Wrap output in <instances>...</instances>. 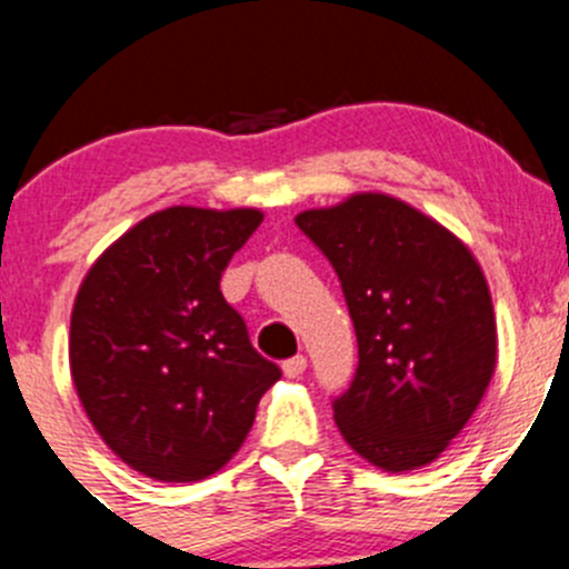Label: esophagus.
<instances>
[{
  "label": "esophagus",
  "instance_id": "34e87169",
  "mask_svg": "<svg viewBox=\"0 0 569 569\" xmlns=\"http://www.w3.org/2000/svg\"><path fill=\"white\" fill-rule=\"evenodd\" d=\"M306 369H308V358H306V355H295V358H289L283 363V375L289 377V380L300 377Z\"/></svg>",
  "mask_w": 569,
  "mask_h": 569
}]
</instances>
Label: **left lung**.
<instances>
[{"label":"left lung","mask_w":569,"mask_h":569,"mask_svg":"<svg viewBox=\"0 0 569 569\" xmlns=\"http://www.w3.org/2000/svg\"><path fill=\"white\" fill-rule=\"evenodd\" d=\"M341 280L358 371L332 401L355 455L391 473L435 462L479 407L498 358L479 261L449 228L382 192L295 217Z\"/></svg>","instance_id":"obj_1"}]
</instances>
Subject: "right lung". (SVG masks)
<instances>
[{"instance_id": "1", "label": "right lung", "mask_w": 569, "mask_h": 569, "mask_svg": "<svg viewBox=\"0 0 569 569\" xmlns=\"http://www.w3.org/2000/svg\"><path fill=\"white\" fill-rule=\"evenodd\" d=\"M258 209L170 206L101 252L73 300L68 358L101 440L157 481L217 473L280 369L220 291Z\"/></svg>"}]
</instances>
